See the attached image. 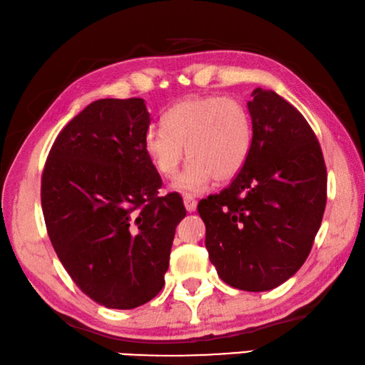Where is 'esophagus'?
Segmentation results:
<instances>
[{"instance_id": "obj_1", "label": "esophagus", "mask_w": 365, "mask_h": 365, "mask_svg": "<svg viewBox=\"0 0 365 365\" xmlns=\"http://www.w3.org/2000/svg\"><path fill=\"white\" fill-rule=\"evenodd\" d=\"M184 207H186L189 213H192V212H195V208H197V200L194 199L192 195H184Z\"/></svg>"}]
</instances>
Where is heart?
Returning a JSON list of instances; mask_svg holds the SVG:
<instances>
[{
  "mask_svg": "<svg viewBox=\"0 0 365 365\" xmlns=\"http://www.w3.org/2000/svg\"><path fill=\"white\" fill-rule=\"evenodd\" d=\"M163 126L144 134V152L160 176L173 178L184 160L190 162L173 182L182 194H202L213 179L231 181L250 155L253 125L242 102L231 98H187L163 115Z\"/></svg>",
  "mask_w": 365,
  "mask_h": 365,
  "instance_id": "heart-1",
  "label": "heart"
}]
</instances>
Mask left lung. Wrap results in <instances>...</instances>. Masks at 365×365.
<instances>
[{"label": "left lung", "mask_w": 365, "mask_h": 365, "mask_svg": "<svg viewBox=\"0 0 365 365\" xmlns=\"http://www.w3.org/2000/svg\"><path fill=\"white\" fill-rule=\"evenodd\" d=\"M248 101L250 155L231 186L199 202L205 247L221 280L272 290L308 258L327 202V170L314 131L271 89Z\"/></svg>", "instance_id": "obj_1"}]
</instances>
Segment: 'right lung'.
Listing matches in <instances>:
<instances>
[{"mask_svg": "<svg viewBox=\"0 0 365 365\" xmlns=\"http://www.w3.org/2000/svg\"><path fill=\"white\" fill-rule=\"evenodd\" d=\"M150 115L140 98L99 99L56 138L41 176L48 235L76 287L96 303L133 309L163 289L181 195L144 152Z\"/></svg>", "mask_w": 365, "mask_h": 365, "instance_id": "obj_1", "label": "right lung"}]
</instances>
